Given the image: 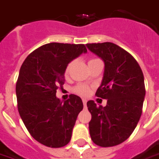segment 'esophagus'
<instances>
[{"label":"esophagus","instance_id":"1","mask_svg":"<svg viewBox=\"0 0 159 159\" xmlns=\"http://www.w3.org/2000/svg\"><path fill=\"white\" fill-rule=\"evenodd\" d=\"M83 102H84V106H86V103H87V100H86V99H83Z\"/></svg>","mask_w":159,"mask_h":159}]
</instances>
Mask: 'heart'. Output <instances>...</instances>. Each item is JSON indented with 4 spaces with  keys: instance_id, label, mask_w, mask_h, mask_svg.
<instances>
[{
    "instance_id": "obj_1",
    "label": "heart",
    "mask_w": 159,
    "mask_h": 159,
    "mask_svg": "<svg viewBox=\"0 0 159 159\" xmlns=\"http://www.w3.org/2000/svg\"><path fill=\"white\" fill-rule=\"evenodd\" d=\"M96 60H98V59H91L90 61H89V63L91 62V61H96ZM71 66H72V62H70V63L67 65V67H66L65 69V75H68V74H69ZM74 91H75V93L81 95V96H87L89 93V88L86 85H84V84H79V85H77V86L74 89Z\"/></svg>"
}]
</instances>
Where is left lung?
<instances>
[{
	"label": "left lung",
	"mask_w": 159,
	"mask_h": 159,
	"mask_svg": "<svg viewBox=\"0 0 159 159\" xmlns=\"http://www.w3.org/2000/svg\"><path fill=\"white\" fill-rule=\"evenodd\" d=\"M86 46L104 62L102 83L96 95L107 100L105 107H98L92 100L87 102L91 114L90 138L99 146H115L129 138L140 119L145 97L143 72L135 58L116 44Z\"/></svg>",
	"instance_id": "obj_1"
}]
</instances>
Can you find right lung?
<instances>
[{"mask_svg":"<svg viewBox=\"0 0 159 159\" xmlns=\"http://www.w3.org/2000/svg\"><path fill=\"white\" fill-rule=\"evenodd\" d=\"M86 52L84 44L48 43L30 54L20 67L16 87L19 114L30 135L43 145L60 148L70 141L83 101L70 95L61 102L56 94L65 82L67 65Z\"/></svg>","mask_w":159,"mask_h":159,"instance_id":"add662e5","label":"right lung"}]
</instances>
